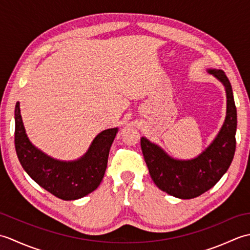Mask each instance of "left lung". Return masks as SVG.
I'll use <instances>...</instances> for the list:
<instances>
[{"mask_svg":"<svg viewBox=\"0 0 250 250\" xmlns=\"http://www.w3.org/2000/svg\"><path fill=\"white\" fill-rule=\"evenodd\" d=\"M208 73L226 87L227 117L218 135L205 151L192 160H175L145 137L141 139L143 156L153 183L179 199L196 198L214 187L234 157L237 119L231 83L222 70H209Z\"/></svg>","mask_w":250,"mask_h":250,"instance_id":"left-lung-1","label":"left lung"}]
</instances>
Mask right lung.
<instances>
[{
    "instance_id": "1",
    "label": "right lung",
    "mask_w": 250,
    "mask_h": 250,
    "mask_svg": "<svg viewBox=\"0 0 250 250\" xmlns=\"http://www.w3.org/2000/svg\"><path fill=\"white\" fill-rule=\"evenodd\" d=\"M15 147L20 164L42 188L61 200L71 201L81 199L99 187L118 129L101 132L79 160L63 162L48 157L31 144L25 134L19 102L15 107Z\"/></svg>"
}]
</instances>
